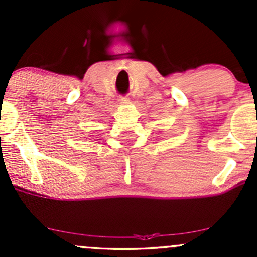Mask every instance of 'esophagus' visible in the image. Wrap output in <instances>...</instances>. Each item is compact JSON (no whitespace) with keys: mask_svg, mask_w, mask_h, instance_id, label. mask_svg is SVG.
<instances>
[{"mask_svg":"<svg viewBox=\"0 0 257 257\" xmlns=\"http://www.w3.org/2000/svg\"><path fill=\"white\" fill-rule=\"evenodd\" d=\"M118 101L120 102V104H124V102L129 101V98H128V96L122 95V96H119V98H118Z\"/></svg>","mask_w":257,"mask_h":257,"instance_id":"34e87169","label":"esophagus"}]
</instances>
